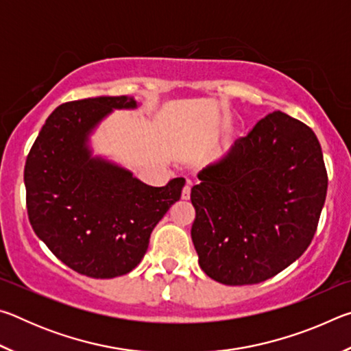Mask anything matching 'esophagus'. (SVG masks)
Returning a JSON list of instances; mask_svg holds the SVG:
<instances>
[{"mask_svg": "<svg viewBox=\"0 0 351 351\" xmlns=\"http://www.w3.org/2000/svg\"><path fill=\"white\" fill-rule=\"evenodd\" d=\"M181 198H182V199H189V198H190V186H186V187L182 189Z\"/></svg>", "mask_w": 351, "mask_h": 351, "instance_id": "esophagus-1", "label": "esophagus"}]
</instances>
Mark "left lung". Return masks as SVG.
<instances>
[{"mask_svg": "<svg viewBox=\"0 0 351 351\" xmlns=\"http://www.w3.org/2000/svg\"><path fill=\"white\" fill-rule=\"evenodd\" d=\"M198 178L190 193L192 241L213 280H268L310 246L328 180L322 148L305 123L271 112Z\"/></svg>", "mask_w": 351, "mask_h": 351, "instance_id": "8db88e82", "label": "left lung"}]
</instances>
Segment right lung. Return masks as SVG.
Returning a JSON list of instances; mask_svg holds the SVG:
<instances>
[{
    "mask_svg": "<svg viewBox=\"0 0 351 351\" xmlns=\"http://www.w3.org/2000/svg\"><path fill=\"white\" fill-rule=\"evenodd\" d=\"M134 97H93L63 104L46 119L25 167L29 221L58 260L79 274H128L147 252L150 234L186 180L164 187L142 182L127 167L94 154L91 136L114 110H136Z\"/></svg>",
    "mask_w": 351,
    "mask_h": 351,
    "instance_id": "add662e5",
    "label": "right lung"
}]
</instances>
